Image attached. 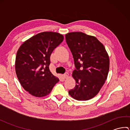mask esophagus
I'll return each mask as SVG.
<instances>
[{
  "label": "esophagus",
  "instance_id": "1",
  "mask_svg": "<svg viewBox=\"0 0 130 130\" xmlns=\"http://www.w3.org/2000/svg\"><path fill=\"white\" fill-rule=\"evenodd\" d=\"M69 74L68 73H65L64 74H63V77L64 78H68L69 77Z\"/></svg>",
  "mask_w": 130,
  "mask_h": 130
}]
</instances>
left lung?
Returning a JSON list of instances; mask_svg holds the SVG:
<instances>
[{"mask_svg":"<svg viewBox=\"0 0 130 130\" xmlns=\"http://www.w3.org/2000/svg\"><path fill=\"white\" fill-rule=\"evenodd\" d=\"M66 41L73 54L76 85L69 94L78 101H87L97 94L106 80L109 59L103 44L81 32L68 33Z\"/></svg>","mask_w":130,"mask_h":130,"instance_id":"8db88e82","label":"left lung"}]
</instances>
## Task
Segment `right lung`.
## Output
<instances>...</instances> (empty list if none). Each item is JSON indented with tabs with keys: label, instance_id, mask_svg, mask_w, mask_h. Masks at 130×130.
<instances>
[{
	"label": "right lung",
	"instance_id": "1",
	"mask_svg": "<svg viewBox=\"0 0 130 130\" xmlns=\"http://www.w3.org/2000/svg\"><path fill=\"white\" fill-rule=\"evenodd\" d=\"M63 36L59 33L43 32L30 38L17 52L15 68L22 86L37 97L48 95L59 81L49 69L50 56L61 43Z\"/></svg>",
	"mask_w": 130,
	"mask_h": 130
}]
</instances>
